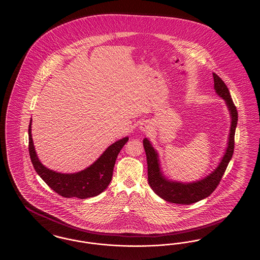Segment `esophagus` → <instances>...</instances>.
<instances>
[{
  "instance_id": "34e87169",
  "label": "esophagus",
  "mask_w": 260,
  "mask_h": 260,
  "mask_svg": "<svg viewBox=\"0 0 260 260\" xmlns=\"http://www.w3.org/2000/svg\"><path fill=\"white\" fill-rule=\"evenodd\" d=\"M140 128L143 131V132H148L150 129H152V126H151V124L147 123V122H145V123H143V124L140 125Z\"/></svg>"
}]
</instances>
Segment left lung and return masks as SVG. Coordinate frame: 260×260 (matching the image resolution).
Wrapping results in <instances>:
<instances>
[{"instance_id": "8db88e82", "label": "left lung", "mask_w": 260, "mask_h": 260, "mask_svg": "<svg viewBox=\"0 0 260 260\" xmlns=\"http://www.w3.org/2000/svg\"><path fill=\"white\" fill-rule=\"evenodd\" d=\"M212 75L214 80V88L217 94L225 99L232 119L228 147L223 157L222 161H220L219 166L213 173H210L209 176H207L205 179L201 181L188 184L168 181L161 175L158 161V155L156 151L151 146V143L149 142L147 138L143 140V146L145 149L148 165L149 185L159 197L170 203L179 205H190L209 197L219 184L223 174L227 169V166L233 156L235 147V131L238 122V111L233 102V99L231 98L230 91L227 86L224 84L221 78L215 73Z\"/></svg>"}]
</instances>
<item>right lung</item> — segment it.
<instances>
[{
  "instance_id": "obj_1",
  "label": "right lung",
  "mask_w": 260,
  "mask_h": 260,
  "mask_svg": "<svg viewBox=\"0 0 260 260\" xmlns=\"http://www.w3.org/2000/svg\"><path fill=\"white\" fill-rule=\"evenodd\" d=\"M28 135L29 154L36 173L54 192L64 198H91L102 193L111 181L118 154L128 140V137H124L113 143L99 157L98 161L86 170L80 173L66 174L52 172L39 161L31 136V122Z\"/></svg>"
}]
</instances>
